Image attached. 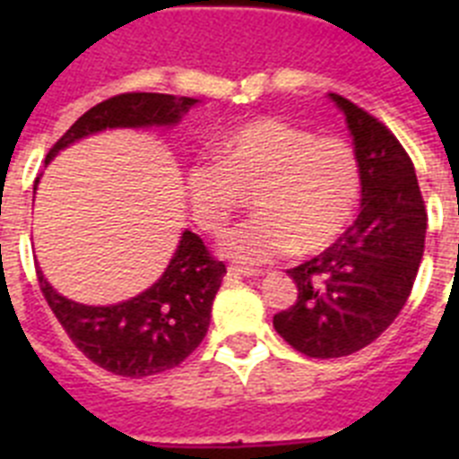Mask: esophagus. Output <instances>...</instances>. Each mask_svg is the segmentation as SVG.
I'll return each mask as SVG.
<instances>
[{"mask_svg":"<svg viewBox=\"0 0 459 459\" xmlns=\"http://www.w3.org/2000/svg\"><path fill=\"white\" fill-rule=\"evenodd\" d=\"M262 271L259 269H250V266H230V275H238V278H253V275H259Z\"/></svg>","mask_w":459,"mask_h":459,"instance_id":"34e87169","label":"esophagus"}]
</instances>
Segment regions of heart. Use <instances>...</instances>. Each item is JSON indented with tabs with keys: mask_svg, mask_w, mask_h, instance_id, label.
<instances>
[{
	"mask_svg": "<svg viewBox=\"0 0 459 459\" xmlns=\"http://www.w3.org/2000/svg\"><path fill=\"white\" fill-rule=\"evenodd\" d=\"M363 188L359 156L340 137L275 117L248 121L218 142V158L186 169L195 222L222 234L248 195L257 216L227 234L222 250L241 262H269L333 246L356 216Z\"/></svg>",
	"mask_w": 459,
	"mask_h": 459,
	"instance_id": "obj_1",
	"label": "heart"
}]
</instances>
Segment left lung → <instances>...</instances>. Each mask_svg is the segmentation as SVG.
<instances>
[{"label":"left lung","mask_w":459,"mask_h":459,"mask_svg":"<svg viewBox=\"0 0 459 459\" xmlns=\"http://www.w3.org/2000/svg\"><path fill=\"white\" fill-rule=\"evenodd\" d=\"M347 117L363 174L360 213L338 241L287 273L296 303L273 315L280 338L310 359H340L375 342L411 294L425 248L413 163L377 117L331 93Z\"/></svg>","instance_id":"8db88e82"}]
</instances>
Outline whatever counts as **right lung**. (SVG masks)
<instances>
[{
	"instance_id": "right-lung-1",
	"label": "right lung",
	"mask_w": 459,
	"mask_h": 459,
	"mask_svg": "<svg viewBox=\"0 0 459 459\" xmlns=\"http://www.w3.org/2000/svg\"><path fill=\"white\" fill-rule=\"evenodd\" d=\"M195 99L128 91L93 105L52 144L46 163L71 142L115 126H172ZM227 273L197 234L186 230L172 262L156 285L117 306L93 307L56 294L40 271L39 287L71 342L103 370L142 379L188 359L204 340L211 306Z\"/></svg>"
}]
</instances>
